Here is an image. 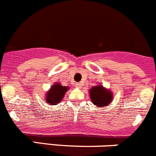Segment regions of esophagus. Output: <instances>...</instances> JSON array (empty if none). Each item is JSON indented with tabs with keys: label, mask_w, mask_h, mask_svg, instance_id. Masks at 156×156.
<instances>
[{
	"label": "esophagus",
	"mask_w": 156,
	"mask_h": 156,
	"mask_svg": "<svg viewBox=\"0 0 156 156\" xmlns=\"http://www.w3.org/2000/svg\"><path fill=\"white\" fill-rule=\"evenodd\" d=\"M76 86L77 88H81V83H78L76 84Z\"/></svg>",
	"instance_id": "1"
}]
</instances>
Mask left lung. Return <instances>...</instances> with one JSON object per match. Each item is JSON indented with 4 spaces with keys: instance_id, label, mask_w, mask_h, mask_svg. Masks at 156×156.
Here are the masks:
<instances>
[{
    "instance_id": "8db88e82",
    "label": "left lung",
    "mask_w": 156,
    "mask_h": 156,
    "mask_svg": "<svg viewBox=\"0 0 156 156\" xmlns=\"http://www.w3.org/2000/svg\"><path fill=\"white\" fill-rule=\"evenodd\" d=\"M90 97L93 104L97 107H106L113 100L112 92L102 85L93 87L90 90Z\"/></svg>"
}]
</instances>
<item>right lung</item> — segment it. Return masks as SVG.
I'll return each instance as SVG.
<instances>
[{
  "instance_id": "right-lung-1",
  "label": "right lung",
  "mask_w": 156,
  "mask_h": 156,
  "mask_svg": "<svg viewBox=\"0 0 156 156\" xmlns=\"http://www.w3.org/2000/svg\"><path fill=\"white\" fill-rule=\"evenodd\" d=\"M69 87L66 86H62L60 83H54L47 92L45 96V102L50 105H57L61 102L65 95L66 92L68 90Z\"/></svg>"
}]
</instances>
